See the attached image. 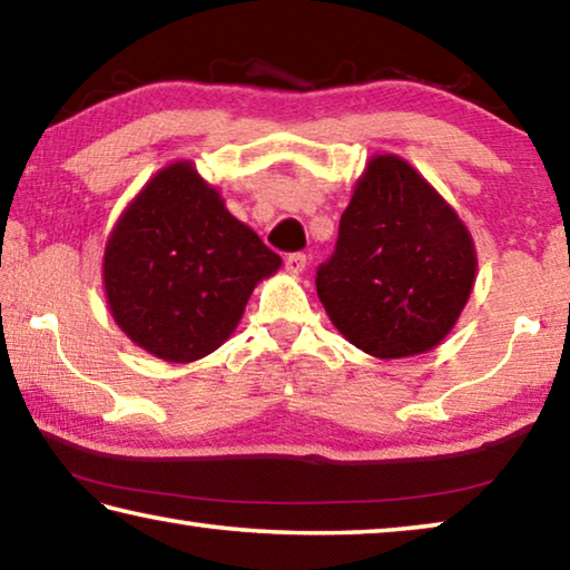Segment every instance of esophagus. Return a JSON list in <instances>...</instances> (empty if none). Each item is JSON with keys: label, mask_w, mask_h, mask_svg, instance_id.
<instances>
[{"label": "esophagus", "mask_w": 570, "mask_h": 570, "mask_svg": "<svg viewBox=\"0 0 570 570\" xmlns=\"http://www.w3.org/2000/svg\"><path fill=\"white\" fill-rule=\"evenodd\" d=\"M306 264H308L306 254H288V256H286V272L294 274V276L306 272Z\"/></svg>", "instance_id": "esophagus-1"}]
</instances>
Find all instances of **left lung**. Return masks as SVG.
Listing matches in <instances>:
<instances>
[{"instance_id": "8db88e82", "label": "left lung", "mask_w": 570, "mask_h": 570, "mask_svg": "<svg viewBox=\"0 0 570 570\" xmlns=\"http://www.w3.org/2000/svg\"><path fill=\"white\" fill-rule=\"evenodd\" d=\"M478 250L440 190L394 153L366 160L316 294L346 342L377 360L435 350L472 294Z\"/></svg>"}]
</instances>
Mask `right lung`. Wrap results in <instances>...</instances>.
<instances>
[{"mask_svg": "<svg viewBox=\"0 0 570 570\" xmlns=\"http://www.w3.org/2000/svg\"><path fill=\"white\" fill-rule=\"evenodd\" d=\"M282 256L226 208L193 160L160 168L115 220L102 254L105 302L142 352L188 364L236 332Z\"/></svg>", "mask_w": 570, "mask_h": 570, "instance_id": "1", "label": "right lung"}]
</instances>
